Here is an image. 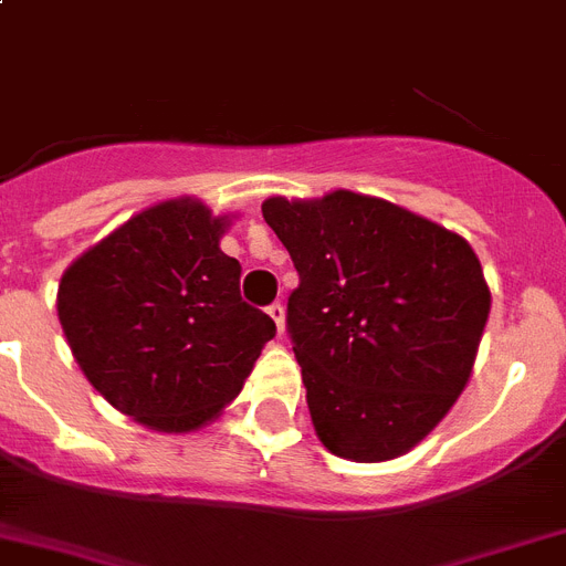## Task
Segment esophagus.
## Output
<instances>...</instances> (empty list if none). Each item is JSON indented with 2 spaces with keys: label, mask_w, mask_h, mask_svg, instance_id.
<instances>
[{
  "label": "esophagus",
  "mask_w": 566,
  "mask_h": 566,
  "mask_svg": "<svg viewBox=\"0 0 566 566\" xmlns=\"http://www.w3.org/2000/svg\"><path fill=\"white\" fill-rule=\"evenodd\" d=\"M268 313H270V319L275 322V331H279V334H284V305L282 302H273V305L268 307Z\"/></svg>",
  "instance_id": "34e87169"
}]
</instances>
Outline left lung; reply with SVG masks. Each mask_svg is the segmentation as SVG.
Segmentation results:
<instances>
[{
    "label": "left lung",
    "instance_id": "obj_1",
    "mask_svg": "<svg viewBox=\"0 0 566 566\" xmlns=\"http://www.w3.org/2000/svg\"><path fill=\"white\" fill-rule=\"evenodd\" d=\"M298 273L287 336L313 429L345 460L406 454L467 388L489 316L481 261L415 212L356 192L270 198Z\"/></svg>",
    "mask_w": 566,
    "mask_h": 566
}]
</instances>
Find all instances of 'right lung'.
Masks as SVG:
<instances>
[{"instance_id": "add662e5", "label": "right lung", "mask_w": 566, "mask_h": 566, "mask_svg": "<svg viewBox=\"0 0 566 566\" xmlns=\"http://www.w3.org/2000/svg\"><path fill=\"white\" fill-rule=\"evenodd\" d=\"M224 221L198 201L140 212L65 270L56 313L71 354L114 408L189 431L241 391L275 322L241 302Z\"/></svg>"}]
</instances>
